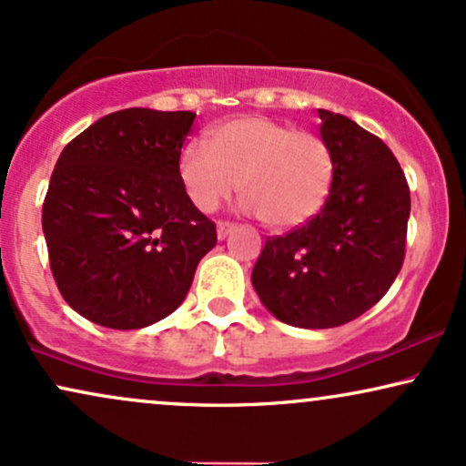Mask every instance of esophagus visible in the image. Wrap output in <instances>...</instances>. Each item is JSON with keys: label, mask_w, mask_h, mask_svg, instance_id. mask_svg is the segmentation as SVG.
<instances>
[{"label": "esophagus", "mask_w": 466, "mask_h": 466, "mask_svg": "<svg viewBox=\"0 0 466 466\" xmlns=\"http://www.w3.org/2000/svg\"><path fill=\"white\" fill-rule=\"evenodd\" d=\"M233 224H228V222H218V239H227L228 235L233 233Z\"/></svg>", "instance_id": "obj_1"}]
</instances>
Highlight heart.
Returning a JSON list of instances; mask_svg holds the SVG:
<instances>
[{
    "label": "heart",
    "instance_id": "heart-1",
    "mask_svg": "<svg viewBox=\"0 0 466 466\" xmlns=\"http://www.w3.org/2000/svg\"><path fill=\"white\" fill-rule=\"evenodd\" d=\"M200 142H187L177 157V175L189 203L211 214L242 194V209L272 228H294L318 216L330 197L335 157L329 142L311 131L266 116L218 125Z\"/></svg>",
    "mask_w": 466,
    "mask_h": 466
}]
</instances>
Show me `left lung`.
Returning <instances> with one entry per match:
<instances>
[{"mask_svg":"<svg viewBox=\"0 0 466 466\" xmlns=\"http://www.w3.org/2000/svg\"><path fill=\"white\" fill-rule=\"evenodd\" d=\"M335 157L330 197L318 216L268 238L252 287L274 318L298 329H335L387 294L404 263L410 189L378 136L318 110Z\"/></svg>","mask_w":466,"mask_h":466,"instance_id":"1","label":"left lung"}]
</instances>
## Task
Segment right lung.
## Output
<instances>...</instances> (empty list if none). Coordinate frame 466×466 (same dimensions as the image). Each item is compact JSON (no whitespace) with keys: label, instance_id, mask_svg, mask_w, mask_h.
<instances>
[{"label":"right lung","instance_id":"obj_1","mask_svg":"<svg viewBox=\"0 0 466 466\" xmlns=\"http://www.w3.org/2000/svg\"><path fill=\"white\" fill-rule=\"evenodd\" d=\"M194 118L129 107L96 120L57 157L43 233L57 289L86 319L114 330L164 319L216 246V224L177 175Z\"/></svg>","mask_w":466,"mask_h":466}]
</instances>
